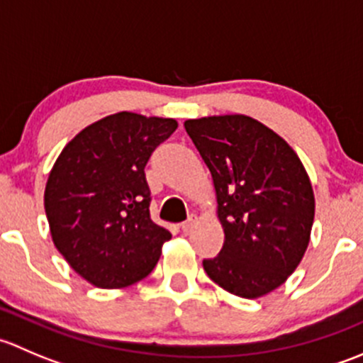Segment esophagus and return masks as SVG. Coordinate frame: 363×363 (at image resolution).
<instances>
[{
    "label": "esophagus",
    "mask_w": 363,
    "mask_h": 363,
    "mask_svg": "<svg viewBox=\"0 0 363 363\" xmlns=\"http://www.w3.org/2000/svg\"><path fill=\"white\" fill-rule=\"evenodd\" d=\"M195 223H196V216H189V218H188V221H184V223H182V225H181V228H182V232H184V233H189V232H191V228H193V226H195Z\"/></svg>",
    "instance_id": "1"
}]
</instances>
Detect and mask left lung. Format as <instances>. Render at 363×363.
I'll list each match as a JSON object with an SVG mask.
<instances>
[{
    "label": "left lung",
    "mask_w": 363,
    "mask_h": 363,
    "mask_svg": "<svg viewBox=\"0 0 363 363\" xmlns=\"http://www.w3.org/2000/svg\"><path fill=\"white\" fill-rule=\"evenodd\" d=\"M184 128L211 170L225 232L205 272L242 298L270 294L309 246L314 193L302 161L276 131L242 113L188 119Z\"/></svg>",
    "instance_id": "8db88e82"
}]
</instances>
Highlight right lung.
I'll return each instance as SVG.
<instances>
[{"mask_svg":"<svg viewBox=\"0 0 363 363\" xmlns=\"http://www.w3.org/2000/svg\"><path fill=\"white\" fill-rule=\"evenodd\" d=\"M177 121L117 112L72 138L47 179L45 214L54 246L98 288L147 277L172 233L149 214L145 164Z\"/></svg>","mask_w":363,"mask_h":363,"instance_id":"add662e5","label":"right lung"}]
</instances>
